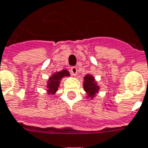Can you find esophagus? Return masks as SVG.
Segmentation results:
<instances>
[{
  "label": "esophagus",
  "instance_id": "obj_1",
  "mask_svg": "<svg viewBox=\"0 0 148 148\" xmlns=\"http://www.w3.org/2000/svg\"><path fill=\"white\" fill-rule=\"evenodd\" d=\"M71 73L73 76H76L77 74V70L76 67H71Z\"/></svg>",
  "mask_w": 148,
  "mask_h": 148
}]
</instances>
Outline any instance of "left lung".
<instances>
[{
  "instance_id": "obj_1",
  "label": "left lung",
  "mask_w": 148,
  "mask_h": 148,
  "mask_svg": "<svg viewBox=\"0 0 148 148\" xmlns=\"http://www.w3.org/2000/svg\"><path fill=\"white\" fill-rule=\"evenodd\" d=\"M83 89L86 93V98L93 99L96 97V95L99 93L100 86L98 84V82H96L95 77L90 74H86L83 77Z\"/></svg>"
}]
</instances>
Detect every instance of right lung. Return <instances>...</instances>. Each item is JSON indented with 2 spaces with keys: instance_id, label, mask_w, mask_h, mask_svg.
<instances>
[{
  "instance_id": "obj_1",
  "label": "right lung",
  "mask_w": 148,
  "mask_h": 148,
  "mask_svg": "<svg viewBox=\"0 0 148 148\" xmlns=\"http://www.w3.org/2000/svg\"><path fill=\"white\" fill-rule=\"evenodd\" d=\"M70 73L67 70H62L53 74L48 78L45 85V90L48 95H53L58 90L62 79L65 77H70Z\"/></svg>"
}]
</instances>
